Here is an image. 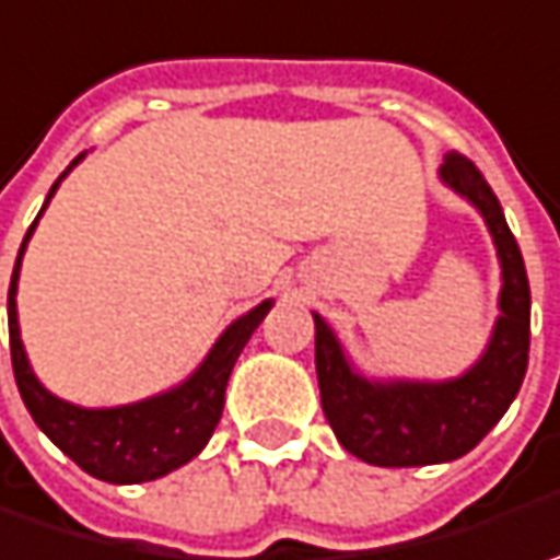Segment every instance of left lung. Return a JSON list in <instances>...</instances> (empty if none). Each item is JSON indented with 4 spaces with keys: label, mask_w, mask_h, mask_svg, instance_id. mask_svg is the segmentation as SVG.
<instances>
[{
    "label": "left lung",
    "mask_w": 560,
    "mask_h": 560,
    "mask_svg": "<svg viewBox=\"0 0 560 560\" xmlns=\"http://www.w3.org/2000/svg\"><path fill=\"white\" fill-rule=\"evenodd\" d=\"M439 178L479 209L499 250L501 316L474 366L445 382H373L353 370L338 335L313 313L323 413L345 451L373 467H425L464 457L504 417L526 376L529 281L499 197L460 153L445 156Z\"/></svg>",
    "instance_id": "8db88e82"
}]
</instances>
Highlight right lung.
Masks as SVG:
<instances>
[{
    "label": "right lung",
    "instance_id": "right-lung-1",
    "mask_svg": "<svg viewBox=\"0 0 560 560\" xmlns=\"http://www.w3.org/2000/svg\"><path fill=\"white\" fill-rule=\"evenodd\" d=\"M81 159H84V153L61 172L59 182L52 184L46 203L39 209V215L49 207L61 178ZM39 215L24 234V244H21L18 262H14L12 284H9L12 370L24 407L31 410L34 423L52 439V445H59L84 474L96 476L103 482L131 486V482H150V479L178 470L207 448L209 435L215 432V425L222 420L225 385H229L234 363L244 351V345L250 341L256 326L272 310V301H262L250 313H244L241 319H234L232 326L219 335V341L212 345L207 360L184 378L182 385H175L162 395H153V398L137 404H121V407H78V404L61 401L39 385V378L31 370V360H27L24 345H21L18 304H14L21 256L27 250V241L37 229Z\"/></svg>",
    "mask_w": 560,
    "mask_h": 560
}]
</instances>
